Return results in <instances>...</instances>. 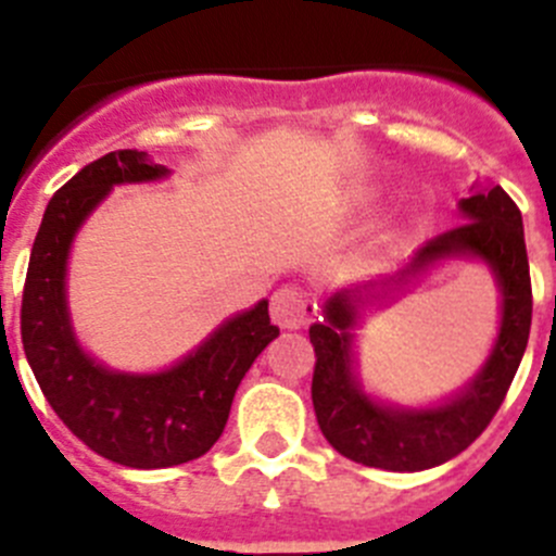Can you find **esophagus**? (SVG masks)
<instances>
[{
    "instance_id": "esophagus-1",
    "label": "esophagus",
    "mask_w": 556,
    "mask_h": 556,
    "mask_svg": "<svg viewBox=\"0 0 556 556\" xmlns=\"http://www.w3.org/2000/svg\"><path fill=\"white\" fill-rule=\"evenodd\" d=\"M271 318L279 329H304L313 320V304L304 299L302 290L279 288L271 295Z\"/></svg>"
}]
</instances>
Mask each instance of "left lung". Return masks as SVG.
I'll return each instance as SVG.
<instances>
[{
    "instance_id": "1",
    "label": "left lung",
    "mask_w": 556,
    "mask_h": 556,
    "mask_svg": "<svg viewBox=\"0 0 556 556\" xmlns=\"http://www.w3.org/2000/svg\"><path fill=\"white\" fill-rule=\"evenodd\" d=\"M460 225L430 238L389 279L337 290L324 320L309 326L315 349L313 406L326 442L345 458L387 471H422L464 453L500 412L527 351L532 326L523 222L502 186H471L458 202ZM444 260H480L503 293V320L486 365L455 396L433 407H392L364 392L355 372V329L362 306L400 289Z\"/></svg>"
}]
</instances>
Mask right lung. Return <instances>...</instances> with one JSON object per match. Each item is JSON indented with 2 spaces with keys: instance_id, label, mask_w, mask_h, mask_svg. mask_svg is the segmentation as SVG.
<instances>
[{
  "instance_id": "1",
  "label": "right lung",
  "mask_w": 556,
  "mask_h": 556,
  "mask_svg": "<svg viewBox=\"0 0 556 556\" xmlns=\"http://www.w3.org/2000/svg\"><path fill=\"white\" fill-rule=\"evenodd\" d=\"M167 175L139 150H114L76 173L46 205L21 299V342L49 406L92 453L131 469H167L214 447L238 383L279 334L263 299L167 370H112L81 349L65 288L76 232L114 186Z\"/></svg>"
}]
</instances>
